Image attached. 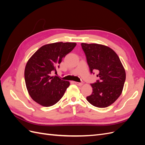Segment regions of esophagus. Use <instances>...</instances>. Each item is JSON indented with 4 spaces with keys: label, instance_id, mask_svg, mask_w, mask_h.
Returning a JSON list of instances; mask_svg holds the SVG:
<instances>
[{
    "label": "esophagus",
    "instance_id": "obj_1",
    "mask_svg": "<svg viewBox=\"0 0 145 145\" xmlns=\"http://www.w3.org/2000/svg\"><path fill=\"white\" fill-rule=\"evenodd\" d=\"M74 83H75V84H76V85H78V86H82V85H83V83L77 82H74Z\"/></svg>",
    "mask_w": 145,
    "mask_h": 145
}]
</instances>
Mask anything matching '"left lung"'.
<instances>
[{"instance_id":"left-lung-1","label":"left lung","mask_w":145,"mask_h":145,"mask_svg":"<svg viewBox=\"0 0 145 145\" xmlns=\"http://www.w3.org/2000/svg\"><path fill=\"white\" fill-rule=\"evenodd\" d=\"M87 63L93 73L97 71L99 80L91 84L93 93L86 97L93 106L106 108L121 95L126 79L125 68L116 52L109 47L97 43H81Z\"/></svg>"}]
</instances>
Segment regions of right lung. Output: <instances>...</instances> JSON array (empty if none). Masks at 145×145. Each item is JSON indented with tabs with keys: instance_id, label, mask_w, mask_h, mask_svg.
Returning <instances> with one entry per match:
<instances>
[{
	"instance_id": "add662e5",
	"label": "right lung",
	"mask_w": 145,
	"mask_h": 145,
	"mask_svg": "<svg viewBox=\"0 0 145 145\" xmlns=\"http://www.w3.org/2000/svg\"><path fill=\"white\" fill-rule=\"evenodd\" d=\"M76 46L73 42H56L42 46L31 57L25 69V84L35 102L48 107L62 99L69 82L52 76L65 56Z\"/></svg>"
}]
</instances>
